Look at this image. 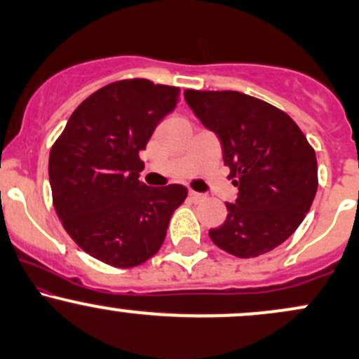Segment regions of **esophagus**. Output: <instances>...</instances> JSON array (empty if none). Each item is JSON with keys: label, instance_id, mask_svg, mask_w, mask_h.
<instances>
[{"label": "esophagus", "instance_id": "34e87169", "mask_svg": "<svg viewBox=\"0 0 359 359\" xmlns=\"http://www.w3.org/2000/svg\"><path fill=\"white\" fill-rule=\"evenodd\" d=\"M189 197H191L192 201H196V203H199V201H203L204 199V194H199V192H196V191H191L189 192Z\"/></svg>", "mask_w": 359, "mask_h": 359}]
</instances>
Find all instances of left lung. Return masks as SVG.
Returning <instances> with one entry per match:
<instances>
[{
    "instance_id": "8db88e82",
    "label": "left lung",
    "mask_w": 359,
    "mask_h": 359,
    "mask_svg": "<svg viewBox=\"0 0 359 359\" xmlns=\"http://www.w3.org/2000/svg\"><path fill=\"white\" fill-rule=\"evenodd\" d=\"M203 125L221 140L238 187L228 217L209 229L212 243L238 258L269 253L294 234L317 192V158L287 113L238 90L184 93Z\"/></svg>"
}]
</instances>
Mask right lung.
<instances>
[{
	"label": "right lung",
	"instance_id": "right-lung-1",
	"mask_svg": "<svg viewBox=\"0 0 359 359\" xmlns=\"http://www.w3.org/2000/svg\"><path fill=\"white\" fill-rule=\"evenodd\" d=\"M180 89L125 79L77 106L48 156L57 216L81 250L116 269L145 263L165 240L172 214L187 197L180 184L138 180L156 125L175 109Z\"/></svg>",
	"mask_w": 359,
	"mask_h": 359
}]
</instances>
